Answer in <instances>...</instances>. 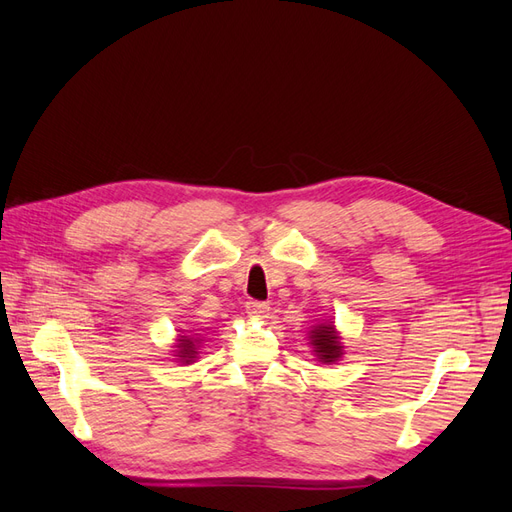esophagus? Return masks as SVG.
I'll return each mask as SVG.
<instances>
[{"label":"esophagus","mask_w":512,"mask_h":512,"mask_svg":"<svg viewBox=\"0 0 512 512\" xmlns=\"http://www.w3.org/2000/svg\"><path fill=\"white\" fill-rule=\"evenodd\" d=\"M245 309H247V314H250L252 318L265 320V318H269V309L271 307L267 303H262V301H247Z\"/></svg>","instance_id":"esophagus-1"}]
</instances>
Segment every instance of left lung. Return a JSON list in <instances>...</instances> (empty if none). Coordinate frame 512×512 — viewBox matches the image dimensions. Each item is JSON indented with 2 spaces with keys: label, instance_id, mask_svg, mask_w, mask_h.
Listing matches in <instances>:
<instances>
[{
  "label": "left lung",
  "instance_id": "8db88e82",
  "mask_svg": "<svg viewBox=\"0 0 512 512\" xmlns=\"http://www.w3.org/2000/svg\"><path fill=\"white\" fill-rule=\"evenodd\" d=\"M309 344H312L314 354L318 356V359L327 365L335 363L339 356L344 354L342 352L344 346H342V342H339V333L335 331L331 322L316 324L314 331H309Z\"/></svg>",
  "mask_w": 512,
  "mask_h": 512
}]
</instances>
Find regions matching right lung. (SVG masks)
Returning <instances> with one entry per match:
<instances>
[{
  "mask_svg": "<svg viewBox=\"0 0 512 512\" xmlns=\"http://www.w3.org/2000/svg\"><path fill=\"white\" fill-rule=\"evenodd\" d=\"M203 342V339H198V337H188V335H181V339H179V344L175 346L177 348V354L175 356H179V361L183 363V365H190L194 359H196V344H200Z\"/></svg>",
  "mask_w": 512,
  "mask_h": 512,
  "instance_id": "add662e5",
  "label": "right lung"
}]
</instances>
